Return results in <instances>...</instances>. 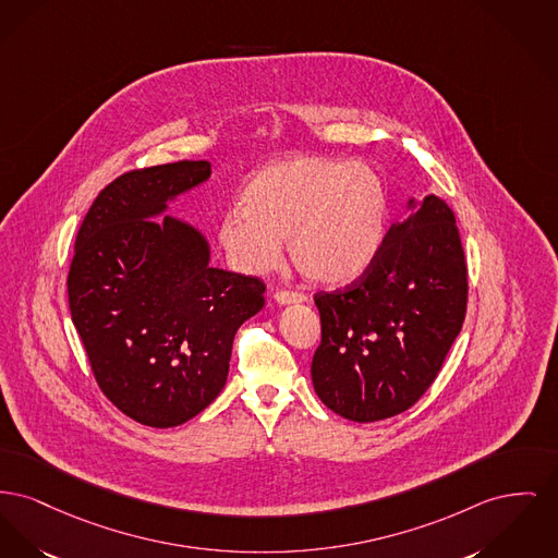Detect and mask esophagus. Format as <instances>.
<instances>
[{
    "mask_svg": "<svg viewBox=\"0 0 558 558\" xmlns=\"http://www.w3.org/2000/svg\"><path fill=\"white\" fill-rule=\"evenodd\" d=\"M274 299H276L278 305H295V303H303L305 295L293 293V291H278Z\"/></svg>",
    "mask_w": 558,
    "mask_h": 558,
    "instance_id": "34e87169",
    "label": "esophagus"
}]
</instances>
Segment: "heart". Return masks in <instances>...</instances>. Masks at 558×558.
I'll return each instance as SVG.
<instances>
[{
    "mask_svg": "<svg viewBox=\"0 0 558 558\" xmlns=\"http://www.w3.org/2000/svg\"><path fill=\"white\" fill-rule=\"evenodd\" d=\"M217 240L228 262L244 274H262L280 259L287 240L291 262L314 284L343 287L379 257L390 192L371 166L323 156L265 166L240 192Z\"/></svg>",
    "mask_w": 558,
    "mask_h": 558,
    "instance_id": "b5f03b06",
    "label": "heart"
}]
</instances>
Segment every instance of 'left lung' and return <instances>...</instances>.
Returning a JSON list of instances; mask_svg holds the SVG:
<instances>
[{
    "mask_svg": "<svg viewBox=\"0 0 558 558\" xmlns=\"http://www.w3.org/2000/svg\"><path fill=\"white\" fill-rule=\"evenodd\" d=\"M407 210L356 282L314 296L323 323L314 390L359 424L393 417L422 398L465 316L468 269L453 210L436 194L409 197Z\"/></svg>",
    "mask_w": 558,
    "mask_h": 558,
    "instance_id": "1",
    "label": "left lung"
}]
</instances>
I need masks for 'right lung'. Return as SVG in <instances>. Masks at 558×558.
I'll list each match as a JSON object with an SVG mask.
<instances>
[{
    "instance_id": "1",
    "label": "right lung",
    "mask_w": 558,
    "mask_h": 558,
    "mask_svg": "<svg viewBox=\"0 0 558 558\" xmlns=\"http://www.w3.org/2000/svg\"><path fill=\"white\" fill-rule=\"evenodd\" d=\"M208 179L204 160L132 170L77 231L71 320L100 390L143 426H181L219 396L235 330L265 303L259 278L213 267L208 238L170 215Z\"/></svg>"
}]
</instances>
